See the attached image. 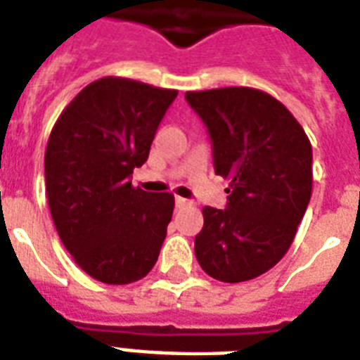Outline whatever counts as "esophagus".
<instances>
[{
  "mask_svg": "<svg viewBox=\"0 0 360 360\" xmlns=\"http://www.w3.org/2000/svg\"><path fill=\"white\" fill-rule=\"evenodd\" d=\"M175 205H177V207H188V205H192V202H188L185 198L177 196L175 198Z\"/></svg>",
  "mask_w": 360,
  "mask_h": 360,
  "instance_id": "34e87169",
  "label": "esophagus"
}]
</instances>
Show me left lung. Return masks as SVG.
<instances>
[{
    "instance_id": "1",
    "label": "left lung",
    "mask_w": 360,
    "mask_h": 360,
    "mask_svg": "<svg viewBox=\"0 0 360 360\" xmlns=\"http://www.w3.org/2000/svg\"><path fill=\"white\" fill-rule=\"evenodd\" d=\"M207 124L214 172L230 179L228 207H203L194 239L209 276L237 284L290 250L312 196V146L284 104L254 87L186 91Z\"/></svg>"
}]
</instances>
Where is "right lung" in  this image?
<instances>
[{
	"mask_svg": "<svg viewBox=\"0 0 360 360\" xmlns=\"http://www.w3.org/2000/svg\"><path fill=\"white\" fill-rule=\"evenodd\" d=\"M175 89L104 76L61 112L44 153L46 196L65 248L104 284H130L157 263L174 194L132 186Z\"/></svg>",
	"mask_w": 360,
	"mask_h": 360,
	"instance_id": "obj_1",
	"label": "right lung"
}]
</instances>
